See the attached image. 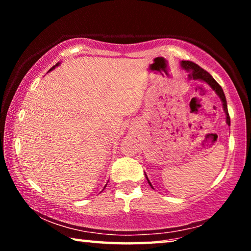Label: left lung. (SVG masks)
<instances>
[{"label": "left lung", "mask_w": 251, "mask_h": 251, "mask_svg": "<svg viewBox=\"0 0 251 251\" xmlns=\"http://www.w3.org/2000/svg\"><path fill=\"white\" fill-rule=\"evenodd\" d=\"M181 67L182 69H185L187 72L189 73V78L190 79H199V80H202V82L207 83L209 86L212 88L216 92V94H217L220 100L223 101V106H224V110L225 113H226V118H227V124L230 125V117H229V114H228V108H227V100H226V96L224 94V91L220 85L216 82L214 79V77L206 72L203 69H201V66L195 64L193 62H189V61H181ZM148 180V178H147ZM150 182V180H148ZM150 185L151 186V184L150 182Z\"/></svg>", "instance_id": "1"}]
</instances>
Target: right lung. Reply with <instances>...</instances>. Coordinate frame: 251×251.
<instances>
[{
    "label": "right lung",
    "instance_id": "1",
    "mask_svg": "<svg viewBox=\"0 0 251 251\" xmlns=\"http://www.w3.org/2000/svg\"><path fill=\"white\" fill-rule=\"evenodd\" d=\"M57 65H58V63H57V64H56V65H55V66H57ZM55 66H53V67H52V69H50V71H52V70H53V69H54V67H55Z\"/></svg>",
    "mask_w": 251,
    "mask_h": 251
}]
</instances>
